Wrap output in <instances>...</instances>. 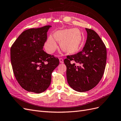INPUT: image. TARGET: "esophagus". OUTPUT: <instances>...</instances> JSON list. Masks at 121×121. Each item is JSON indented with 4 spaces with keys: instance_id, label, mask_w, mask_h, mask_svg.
<instances>
[{
    "instance_id": "34e87169",
    "label": "esophagus",
    "mask_w": 121,
    "mask_h": 121,
    "mask_svg": "<svg viewBox=\"0 0 121 121\" xmlns=\"http://www.w3.org/2000/svg\"><path fill=\"white\" fill-rule=\"evenodd\" d=\"M59 60H60V63H61V64H63V63H64V60H63V58H60V59H59Z\"/></svg>"
}]
</instances>
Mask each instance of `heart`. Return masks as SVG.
Wrapping results in <instances>:
<instances>
[{"instance_id":"b5f03b06","label":"heart","mask_w":121,"mask_h":121,"mask_svg":"<svg viewBox=\"0 0 121 121\" xmlns=\"http://www.w3.org/2000/svg\"><path fill=\"white\" fill-rule=\"evenodd\" d=\"M60 42V48L68 53H74L79 50L82 41L81 33L78 29H65L55 32L53 37L49 36L45 44L49 53H53L57 47L56 42Z\"/></svg>"}]
</instances>
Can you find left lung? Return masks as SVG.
I'll use <instances>...</instances> for the list:
<instances>
[{
    "instance_id": "left-lung-1",
    "label": "left lung",
    "mask_w": 121,
    "mask_h": 121,
    "mask_svg": "<svg viewBox=\"0 0 121 121\" xmlns=\"http://www.w3.org/2000/svg\"><path fill=\"white\" fill-rule=\"evenodd\" d=\"M85 29L87 38L82 51L67 56L64 60L69 85L80 92L89 91L97 85L103 76L107 61V49L104 43L94 30ZM71 61L81 65L76 66L70 63Z\"/></svg>"
}]
</instances>
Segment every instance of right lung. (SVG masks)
Returning a JSON list of instances; mask_svg holds the SVG:
<instances>
[{
  "instance_id": "1",
  "label": "right lung",
  "mask_w": 121,
  "mask_h": 121,
  "mask_svg": "<svg viewBox=\"0 0 121 121\" xmlns=\"http://www.w3.org/2000/svg\"><path fill=\"white\" fill-rule=\"evenodd\" d=\"M48 25L25 30L10 48L13 74L20 86L29 92L40 93L49 86L52 74L59 60L43 50L47 40Z\"/></svg>"
}]
</instances>
